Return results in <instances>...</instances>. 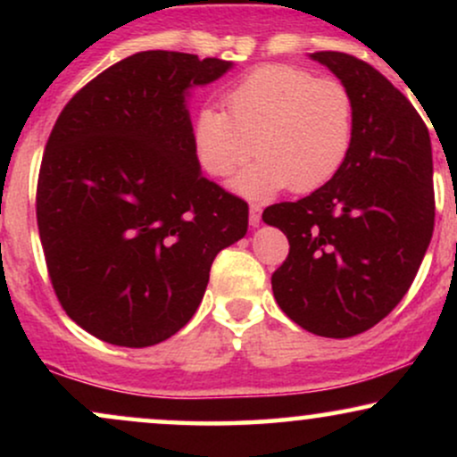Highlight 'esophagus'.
<instances>
[{
  "mask_svg": "<svg viewBox=\"0 0 457 457\" xmlns=\"http://www.w3.org/2000/svg\"><path fill=\"white\" fill-rule=\"evenodd\" d=\"M262 223V211H260V206H251L249 208V225L251 228H258V225Z\"/></svg>",
  "mask_w": 457,
  "mask_h": 457,
  "instance_id": "obj_1",
  "label": "esophagus"
}]
</instances>
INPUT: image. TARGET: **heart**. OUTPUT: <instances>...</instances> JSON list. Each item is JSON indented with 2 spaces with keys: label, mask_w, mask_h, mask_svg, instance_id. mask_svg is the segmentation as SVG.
Returning <instances> with one entry per match:
<instances>
[{
  "label": "heart",
  "mask_w": 457,
  "mask_h": 457,
  "mask_svg": "<svg viewBox=\"0 0 457 457\" xmlns=\"http://www.w3.org/2000/svg\"><path fill=\"white\" fill-rule=\"evenodd\" d=\"M221 109L191 120V150L202 174L225 180L251 154L258 162L232 188L269 199L283 188L312 193L333 180L354 141V103L337 79H318L290 64L253 68L223 92Z\"/></svg>",
  "instance_id": "1"
}]
</instances>
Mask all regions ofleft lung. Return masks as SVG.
I'll return each instance as SVG.
<instances>
[{"label":"left lung","mask_w":457,"mask_h":457,"mask_svg":"<svg viewBox=\"0 0 457 457\" xmlns=\"http://www.w3.org/2000/svg\"><path fill=\"white\" fill-rule=\"evenodd\" d=\"M320 62L348 87L354 141L333 180L262 214L287 236L272 272L277 305L322 337H353L402 301L434 232L432 144L426 122L374 66L339 51Z\"/></svg>","instance_id":"1"}]
</instances>
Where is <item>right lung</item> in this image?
<instances>
[{"instance_id": "right-lung-1", "label": "right lung", "mask_w": 457, "mask_h": 457, "mask_svg": "<svg viewBox=\"0 0 457 457\" xmlns=\"http://www.w3.org/2000/svg\"><path fill=\"white\" fill-rule=\"evenodd\" d=\"M232 62L141 51L68 101L40 162L36 219L60 305L103 342H165L197 312L249 206L202 176L187 92Z\"/></svg>"}]
</instances>
